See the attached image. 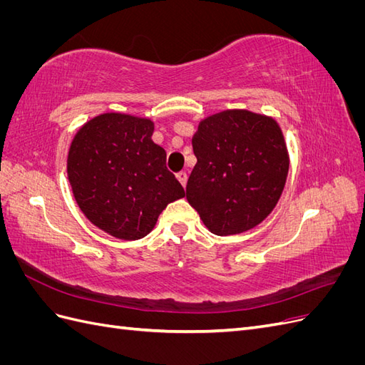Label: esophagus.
<instances>
[{
	"label": "esophagus",
	"mask_w": 365,
	"mask_h": 365,
	"mask_svg": "<svg viewBox=\"0 0 365 365\" xmlns=\"http://www.w3.org/2000/svg\"><path fill=\"white\" fill-rule=\"evenodd\" d=\"M176 176H178V180H180V182H181L182 185H185V184H187V180H189V175H187V172H184V170L176 173Z\"/></svg>",
	"instance_id": "1"
}]
</instances>
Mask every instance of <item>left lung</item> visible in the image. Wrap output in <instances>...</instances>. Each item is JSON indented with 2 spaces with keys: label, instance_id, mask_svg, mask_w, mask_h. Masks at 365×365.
<instances>
[{
  "label": "left lung",
  "instance_id": "left-lung-1",
  "mask_svg": "<svg viewBox=\"0 0 365 365\" xmlns=\"http://www.w3.org/2000/svg\"><path fill=\"white\" fill-rule=\"evenodd\" d=\"M197 160L187 200L217 236L260 224L277 204L289 157L277 121L245 109L205 118L193 137Z\"/></svg>",
  "mask_w": 365,
  "mask_h": 365
}]
</instances>
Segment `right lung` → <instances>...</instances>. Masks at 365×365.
Returning <instances> with one entry per match:
<instances>
[{
  "instance_id": "right-lung-1",
  "label": "right lung",
  "mask_w": 365,
  "mask_h": 365,
  "mask_svg": "<svg viewBox=\"0 0 365 365\" xmlns=\"http://www.w3.org/2000/svg\"><path fill=\"white\" fill-rule=\"evenodd\" d=\"M152 134L150 120L111 113L88 121L71 143L67 169L76 201L114 237H145L168 204L185 196Z\"/></svg>"
}]
</instances>
